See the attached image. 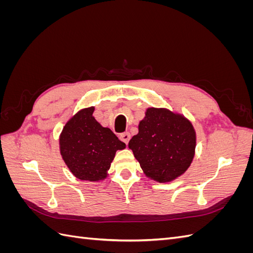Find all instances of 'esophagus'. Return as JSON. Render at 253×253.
I'll return each mask as SVG.
<instances>
[{
    "label": "esophagus",
    "instance_id": "34e87169",
    "mask_svg": "<svg viewBox=\"0 0 253 253\" xmlns=\"http://www.w3.org/2000/svg\"><path fill=\"white\" fill-rule=\"evenodd\" d=\"M129 139H131V135H129L128 132H125V133H122V134L120 135V140L124 141L126 144L128 143Z\"/></svg>",
    "mask_w": 253,
    "mask_h": 253
}]
</instances>
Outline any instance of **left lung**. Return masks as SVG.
<instances>
[{"instance_id": "left-lung-1", "label": "left lung", "mask_w": 253, "mask_h": 253, "mask_svg": "<svg viewBox=\"0 0 253 253\" xmlns=\"http://www.w3.org/2000/svg\"><path fill=\"white\" fill-rule=\"evenodd\" d=\"M138 129L128 148L148 177L167 182L187 171L196 144L195 131L189 120L169 110L151 108Z\"/></svg>"}]
</instances>
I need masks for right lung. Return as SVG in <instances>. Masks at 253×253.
I'll use <instances>...</instances> for the list:
<instances>
[{
	"label": "right lung",
	"instance_id": "right-lung-1",
	"mask_svg": "<svg viewBox=\"0 0 253 253\" xmlns=\"http://www.w3.org/2000/svg\"><path fill=\"white\" fill-rule=\"evenodd\" d=\"M93 113L94 108L84 109L67 122L60 136V152L76 177L97 181L106 177L116 151L126 143L101 126Z\"/></svg>",
	"mask_w": 253,
	"mask_h": 253
}]
</instances>
